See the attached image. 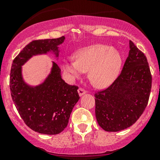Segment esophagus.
<instances>
[{"label": "esophagus", "mask_w": 160, "mask_h": 160, "mask_svg": "<svg viewBox=\"0 0 160 160\" xmlns=\"http://www.w3.org/2000/svg\"><path fill=\"white\" fill-rule=\"evenodd\" d=\"M87 93L86 90H84L83 89V88H79L78 89V93H79V96L81 97L83 96V94H85V93Z\"/></svg>", "instance_id": "1"}]
</instances>
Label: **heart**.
Instances as JSON below:
<instances>
[{
  "label": "heart",
  "instance_id": "obj_1",
  "mask_svg": "<svg viewBox=\"0 0 160 160\" xmlns=\"http://www.w3.org/2000/svg\"><path fill=\"white\" fill-rule=\"evenodd\" d=\"M122 56L112 46L95 44L78 50L74 59L65 61L62 69L71 80L80 78L88 70V78L98 88L113 83L122 67Z\"/></svg>",
  "mask_w": 160,
  "mask_h": 160
}]
</instances>
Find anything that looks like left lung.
Segmentation results:
<instances>
[{
	"label": "left lung",
	"instance_id": "left-lung-1",
	"mask_svg": "<svg viewBox=\"0 0 160 160\" xmlns=\"http://www.w3.org/2000/svg\"><path fill=\"white\" fill-rule=\"evenodd\" d=\"M129 48L120 75L109 88L94 94L97 121L107 132L132 126L149 101L152 76L147 59L132 41Z\"/></svg>",
	"mask_w": 160,
	"mask_h": 160
}]
</instances>
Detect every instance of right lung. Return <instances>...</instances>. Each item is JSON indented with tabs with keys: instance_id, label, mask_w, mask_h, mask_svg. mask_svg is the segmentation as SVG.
Masks as SVG:
<instances>
[{
	"instance_id": "add662e5",
	"label": "right lung",
	"mask_w": 160,
	"mask_h": 160,
	"mask_svg": "<svg viewBox=\"0 0 160 160\" xmlns=\"http://www.w3.org/2000/svg\"><path fill=\"white\" fill-rule=\"evenodd\" d=\"M65 37L35 40L27 45L13 60L10 74L11 98L25 123L35 132L56 135L67 126L72 108L80 99L78 88L69 85L61 77L59 66L52 62L44 81L31 86L22 76V66L32 56L52 53L59 57V46Z\"/></svg>"
}]
</instances>
